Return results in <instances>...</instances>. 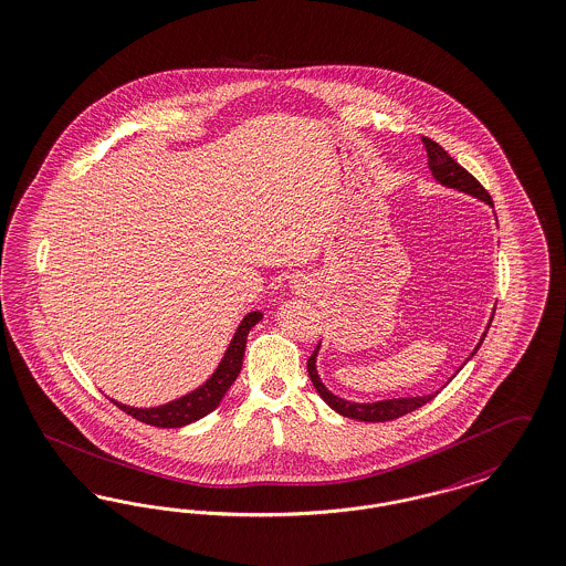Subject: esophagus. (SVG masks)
I'll list each match as a JSON object with an SVG mask.
<instances>
[{
    "instance_id": "34e87169",
    "label": "esophagus",
    "mask_w": 566,
    "mask_h": 566,
    "mask_svg": "<svg viewBox=\"0 0 566 566\" xmlns=\"http://www.w3.org/2000/svg\"><path fill=\"white\" fill-rule=\"evenodd\" d=\"M302 287H304V285H302V281H294V290H297V292H300Z\"/></svg>"
}]
</instances>
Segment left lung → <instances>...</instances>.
Masks as SVG:
<instances>
[{"label": "left lung", "instance_id": "obj_1", "mask_svg": "<svg viewBox=\"0 0 566 566\" xmlns=\"http://www.w3.org/2000/svg\"><path fill=\"white\" fill-rule=\"evenodd\" d=\"M420 139H422V144H424V149H427V160H429L427 165H429V171H431L433 179H436L438 184H442L446 188H452V190H459V192H465V195H471V197L480 198V200H484L486 205H491L492 207L491 195L482 188V184H480L471 172L465 171L454 158H450V154H448L440 144H436L433 139H429V137H420ZM489 327H491V323L486 325V332H489ZM486 332L482 334L478 346L471 350L468 361L478 353L480 345L484 343ZM319 346L321 345H317V348L313 350V355L308 357L306 369H308V376H311V380H313L317 394L321 395V399H323L332 410H336V412L343 415V417L355 418V420H366V422L394 420V418L403 417V415H408V412H415L417 408L429 403L436 395L442 391V389H440V391H436V394L417 395V397H394V399H380V401H369V403L348 401V399H343V397L332 394V391L321 382L319 371H317ZM468 361H465V364H468ZM465 364H463V366H465ZM459 369H457V374H459Z\"/></svg>", "mask_w": 566, "mask_h": 566}]
</instances>
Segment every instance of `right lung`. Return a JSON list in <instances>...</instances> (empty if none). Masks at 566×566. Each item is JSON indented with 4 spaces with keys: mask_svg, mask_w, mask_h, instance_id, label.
<instances>
[{
    "mask_svg": "<svg viewBox=\"0 0 566 566\" xmlns=\"http://www.w3.org/2000/svg\"><path fill=\"white\" fill-rule=\"evenodd\" d=\"M260 311H251L247 313L243 321L239 323L230 345L226 348L223 357H221L220 366L216 371L190 394L181 395L177 399H172L169 403L163 406H154V408H133L120 403L116 399H112L120 410L126 415H130L146 424L154 427H163V429H175V427H186L190 422H195L198 418L207 417L209 412H213L220 406L223 395L228 394V389L232 387V382L237 380L239 371L243 368V355H245L247 336L251 332V327L262 321Z\"/></svg>",
    "mask_w": 566,
    "mask_h": 566,
    "instance_id": "obj_1",
    "label": "right lung"
}]
</instances>
